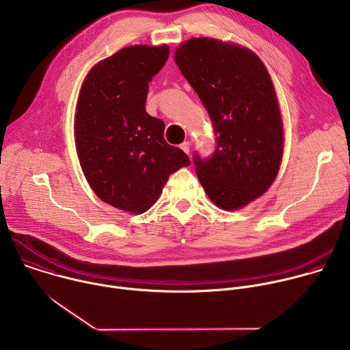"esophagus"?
Here are the masks:
<instances>
[{"label":"esophagus","mask_w":350,"mask_h":350,"mask_svg":"<svg viewBox=\"0 0 350 350\" xmlns=\"http://www.w3.org/2000/svg\"><path fill=\"white\" fill-rule=\"evenodd\" d=\"M180 148L183 149V151H184L187 155H189V142H188V141L183 142V144L180 145Z\"/></svg>","instance_id":"34e87169"}]
</instances>
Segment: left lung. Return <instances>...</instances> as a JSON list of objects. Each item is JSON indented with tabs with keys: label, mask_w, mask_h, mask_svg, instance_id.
<instances>
[{
	"label": "left lung",
	"mask_w": 350,
	"mask_h": 350,
	"mask_svg": "<svg viewBox=\"0 0 350 350\" xmlns=\"http://www.w3.org/2000/svg\"><path fill=\"white\" fill-rule=\"evenodd\" d=\"M174 61L216 135L212 155L193 154L196 176L219 208L239 209L266 192L282 158V122L271 79L249 49L213 38L184 42Z\"/></svg>",
	"instance_id": "obj_1"
}]
</instances>
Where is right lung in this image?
<instances>
[{
    "instance_id": "right-lung-1",
    "label": "right lung",
    "mask_w": 350,
    "mask_h": 350,
    "mask_svg": "<svg viewBox=\"0 0 350 350\" xmlns=\"http://www.w3.org/2000/svg\"><path fill=\"white\" fill-rule=\"evenodd\" d=\"M169 48L134 45L99 62L80 90L75 138L84 176L104 202L131 213L151 208L170 174L189 165L146 113L149 85Z\"/></svg>"
}]
</instances>
